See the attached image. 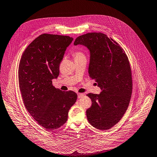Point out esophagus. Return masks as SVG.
Instances as JSON below:
<instances>
[{
    "label": "esophagus",
    "mask_w": 157,
    "mask_h": 157,
    "mask_svg": "<svg viewBox=\"0 0 157 157\" xmlns=\"http://www.w3.org/2000/svg\"><path fill=\"white\" fill-rule=\"evenodd\" d=\"M84 95L83 94H81V93H78V98H80L82 97Z\"/></svg>",
    "instance_id": "1"
}]
</instances>
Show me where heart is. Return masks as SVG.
<instances>
[{
    "label": "heart",
    "mask_w": 157,
    "mask_h": 157,
    "mask_svg": "<svg viewBox=\"0 0 157 157\" xmlns=\"http://www.w3.org/2000/svg\"><path fill=\"white\" fill-rule=\"evenodd\" d=\"M74 57H75V59H76V58H80V57H85L84 55L81 52H76L75 53H74L73 54Z\"/></svg>",
    "instance_id": "b5f03b06"
}]
</instances>
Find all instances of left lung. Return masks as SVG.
Returning a JSON list of instances; mask_svg holds the SVG:
<instances>
[{
	"instance_id": "8db88e82",
	"label": "left lung",
	"mask_w": 157,
	"mask_h": 157,
	"mask_svg": "<svg viewBox=\"0 0 157 157\" xmlns=\"http://www.w3.org/2000/svg\"><path fill=\"white\" fill-rule=\"evenodd\" d=\"M86 46L90 52L89 76L101 90L88 94L92 106L86 111L89 122L106 130L123 117L132 93V71L128 59L120 45L103 33H88L76 38L74 45Z\"/></svg>"
}]
</instances>
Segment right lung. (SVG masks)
<instances>
[{
	"mask_svg": "<svg viewBox=\"0 0 157 157\" xmlns=\"http://www.w3.org/2000/svg\"><path fill=\"white\" fill-rule=\"evenodd\" d=\"M73 38L44 33L25 49L21 59L18 78L24 105L32 117L48 130L60 127L67 121L68 111L77 94L52 86L59 75V65Z\"/></svg>",
	"mask_w": 157,
	"mask_h": 157,
	"instance_id": "right-lung-1",
	"label": "right lung"
}]
</instances>
